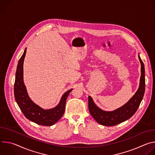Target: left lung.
Here are the masks:
<instances>
[{
    "instance_id": "left-lung-1",
    "label": "left lung",
    "mask_w": 155,
    "mask_h": 155,
    "mask_svg": "<svg viewBox=\"0 0 155 155\" xmlns=\"http://www.w3.org/2000/svg\"><path fill=\"white\" fill-rule=\"evenodd\" d=\"M139 59L141 65L139 87L134 95L124 105L113 111H105L96 105L91 96H88V108L90 114L99 124L106 126H115L128 120L137 111L143 99L145 87L144 64L139 55Z\"/></svg>"
}]
</instances>
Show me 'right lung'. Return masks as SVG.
<instances>
[{"label":"right lung","instance_id":"1","mask_svg":"<svg viewBox=\"0 0 155 155\" xmlns=\"http://www.w3.org/2000/svg\"><path fill=\"white\" fill-rule=\"evenodd\" d=\"M26 48L19 60L15 75L14 94L17 104L26 118L41 126H52L62 117L66 99L73 89L66 91L61 97L59 104L54 108L44 109L34 103L29 97L23 80V64Z\"/></svg>","mask_w":155,"mask_h":155}]
</instances>
